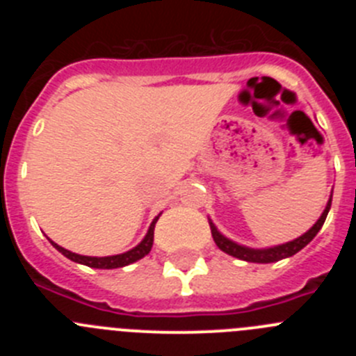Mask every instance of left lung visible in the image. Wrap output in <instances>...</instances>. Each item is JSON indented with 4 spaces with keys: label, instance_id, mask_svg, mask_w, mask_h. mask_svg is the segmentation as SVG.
Instances as JSON below:
<instances>
[{
    "label": "left lung",
    "instance_id": "1",
    "mask_svg": "<svg viewBox=\"0 0 356 356\" xmlns=\"http://www.w3.org/2000/svg\"><path fill=\"white\" fill-rule=\"evenodd\" d=\"M330 207H332V197H330L328 205H326L323 216L317 219L316 225L308 229L307 234L298 237L296 241L287 242V244H282V246L269 248V250H251V248H246V246H238V244H235L234 241H229V238H226L225 235L219 234L216 226H213V222H210V229H212V237L213 241H216L217 248H219L221 251H225V253L232 254V257H235V259L246 260V262L271 264V262H278V260L282 259H287V257H292V254H296L300 250H303L308 242L316 237L317 232L323 228V225H325L326 221V216H328L330 212Z\"/></svg>",
    "mask_w": 356,
    "mask_h": 356
}]
</instances>
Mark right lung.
Segmentation results:
<instances>
[{"instance_id":"right-lung-1","label":"right lung","mask_w":356,"mask_h":356,"mask_svg":"<svg viewBox=\"0 0 356 356\" xmlns=\"http://www.w3.org/2000/svg\"><path fill=\"white\" fill-rule=\"evenodd\" d=\"M156 221H159V217H155V221L151 222L146 237H144V241L140 242L139 246L134 248V250H130V251H127V253L114 254V257H83V254H76V253H71V251L64 250V248L58 246V244H55V242H51V244L56 248V250L60 251L64 257H67L69 260H72V262L83 264V266L94 267V269H115V267H124V266H128V264L137 262V260H140L143 257H146V254L149 253L151 246H153V235H155Z\"/></svg>"}]
</instances>
